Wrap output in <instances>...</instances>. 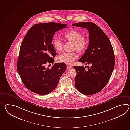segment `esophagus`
Returning <instances> with one entry per match:
<instances>
[{
  "label": "esophagus",
  "instance_id": "34e87169",
  "mask_svg": "<svg viewBox=\"0 0 130 130\" xmlns=\"http://www.w3.org/2000/svg\"><path fill=\"white\" fill-rule=\"evenodd\" d=\"M72 67L71 66H70V65H67V69H69L72 68Z\"/></svg>",
  "mask_w": 130,
  "mask_h": 130
}]
</instances>
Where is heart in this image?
<instances>
[{
  "instance_id": "obj_1",
  "label": "heart",
  "mask_w": 130,
  "mask_h": 130,
  "mask_svg": "<svg viewBox=\"0 0 130 130\" xmlns=\"http://www.w3.org/2000/svg\"><path fill=\"white\" fill-rule=\"evenodd\" d=\"M63 37L67 41L72 42V50H76L79 52H83L85 50L89 43L87 38L82 36L81 32L75 29H72L67 32L63 35ZM52 44L56 51L61 52L62 50L63 43L59 39H54ZM78 57V54L75 51L64 53L58 56L57 61L68 65H72Z\"/></svg>"
}]
</instances>
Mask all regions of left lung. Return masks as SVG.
<instances>
[{
	"mask_svg": "<svg viewBox=\"0 0 130 130\" xmlns=\"http://www.w3.org/2000/svg\"><path fill=\"white\" fill-rule=\"evenodd\" d=\"M72 26L86 28L89 34V46L78 61L91 66L87 69L83 66L74 67L76 71L75 88L83 94L93 95L106 85L112 75L115 66L112 46L107 35L95 23L79 22Z\"/></svg>",
	"mask_w": 130,
	"mask_h": 130,
	"instance_id": "8db88e82",
	"label": "left lung"
}]
</instances>
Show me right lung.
<instances>
[{
    "label": "right lung",
    "mask_w": 130,
    "mask_h": 130,
    "mask_svg": "<svg viewBox=\"0 0 130 130\" xmlns=\"http://www.w3.org/2000/svg\"><path fill=\"white\" fill-rule=\"evenodd\" d=\"M67 26L55 22L36 24L24 38L17 68L23 84L32 92L40 95L51 92L65 71L64 63H55L51 69L45 64L55 61L56 53L52 43L55 32Z\"/></svg>",
    "instance_id": "right-lung-1"
}]
</instances>
